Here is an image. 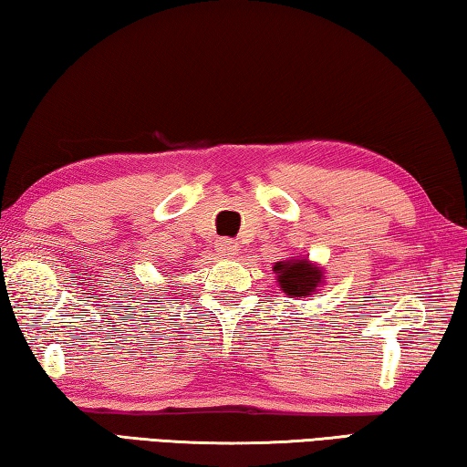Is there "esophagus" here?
Masks as SVG:
<instances>
[{"label":"esophagus","mask_w":467,"mask_h":467,"mask_svg":"<svg viewBox=\"0 0 467 467\" xmlns=\"http://www.w3.org/2000/svg\"><path fill=\"white\" fill-rule=\"evenodd\" d=\"M216 251L224 257H233V255H236V253H239V243L233 241V239H220L216 243Z\"/></svg>","instance_id":"obj_1"}]
</instances>
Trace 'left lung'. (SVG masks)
<instances>
[{
	"mask_svg": "<svg viewBox=\"0 0 467 467\" xmlns=\"http://www.w3.org/2000/svg\"><path fill=\"white\" fill-rule=\"evenodd\" d=\"M274 272L278 274L280 288L290 296H306L315 292L321 282V270L313 267L306 259L296 262H280L275 264Z\"/></svg>",
	"mask_w": 467,
	"mask_h": 467,
	"instance_id": "left-lung-1",
	"label": "left lung"
}]
</instances>
